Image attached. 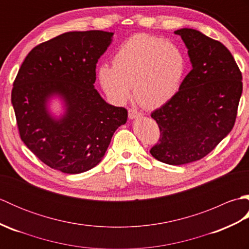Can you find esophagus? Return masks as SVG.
<instances>
[{
	"label": "esophagus",
	"mask_w": 249,
	"mask_h": 249,
	"mask_svg": "<svg viewBox=\"0 0 249 249\" xmlns=\"http://www.w3.org/2000/svg\"><path fill=\"white\" fill-rule=\"evenodd\" d=\"M141 116V113L138 112V111L135 110V109H129L128 110V118L129 119H137V118H140Z\"/></svg>",
	"instance_id": "1"
}]
</instances>
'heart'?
I'll return each instance as SVG.
<instances>
[{
  "label": "heart",
  "mask_w": 249,
  "mask_h": 249,
  "mask_svg": "<svg viewBox=\"0 0 249 249\" xmlns=\"http://www.w3.org/2000/svg\"><path fill=\"white\" fill-rule=\"evenodd\" d=\"M113 67L98 68V80L115 104H124L134 89L135 99L145 109L168 103L182 86L187 61L177 45L147 34L131 36L112 59Z\"/></svg>",
  "instance_id": "b5f03b06"
}]
</instances>
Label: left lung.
<instances>
[{"mask_svg": "<svg viewBox=\"0 0 249 249\" xmlns=\"http://www.w3.org/2000/svg\"><path fill=\"white\" fill-rule=\"evenodd\" d=\"M174 33L187 47L193 70L178 92L152 112L160 136L150 153L178 166L208 155L233 128L243 83L234 57L220 41L194 29Z\"/></svg>", "mask_w": 249, "mask_h": 249, "instance_id": "left-lung-1", "label": "left lung"}]
</instances>
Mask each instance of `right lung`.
<instances>
[{"mask_svg":"<svg viewBox=\"0 0 249 249\" xmlns=\"http://www.w3.org/2000/svg\"><path fill=\"white\" fill-rule=\"evenodd\" d=\"M112 32H67L34 47L14 81L12 104L20 138L39 160L68 174L86 172L102 161L127 110L109 105L94 89L96 64L112 41ZM63 99L60 119L46 108Z\"/></svg>","mask_w":249,"mask_h":249,"instance_id":"1","label":"right lung"}]
</instances>
